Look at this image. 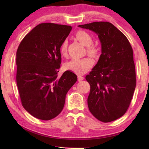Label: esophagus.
Segmentation results:
<instances>
[{
	"label": "esophagus",
	"mask_w": 149,
	"mask_h": 149,
	"mask_svg": "<svg viewBox=\"0 0 149 149\" xmlns=\"http://www.w3.org/2000/svg\"><path fill=\"white\" fill-rule=\"evenodd\" d=\"M84 79V78L83 77V76H78V80L79 81H83Z\"/></svg>",
	"instance_id": "1"
}]
</instances>
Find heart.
<instances>
[{
  "label": "heart",
  "instance_id": "heart-1",
  "mask_svg": "<svg viewBox=\"0 0 149 149\" xmlns=\"http://www.w3.org/2000/svg\"><path fill=\"white\" fill-rule=\"evenodd\" d=\"M76 37L83 45L87 47V52L88 54L93 56H96L99 53V49L96 46L92 45L93 38L91 35L85 31H78L76 34ZM68 43L66 40L61 43L60 47V53L62 56H66L67 54ZM93 65V61L89 58H73L70 61L66 62L65 64V68L74 73L82 74L85 73Z\"/></svg>",
  "mask_w": 149,
  "mask_h": 149
}]
</instances>
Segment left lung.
I'll use <instances>...</instances> for the list:
<instances>
[{
  "label": "left lung",
  "mask_w": 149,
  "mask_h": 149,
  "mask_svg": "<svg viewBox=\"0 0 149 149\" xmlns=\"http://www.w3.org/2000/svg\"><path fill=\"white\" fill-rule=\"evenodd\" d=\"M97 35L101 55L86 76L89 83L88 105L103 123L119 119L127 111L136 86L133 50L127 37L111 23L95 22L78 25Z\"/></svg>",
  "instance_id": "obj_1"
}]
</instances>
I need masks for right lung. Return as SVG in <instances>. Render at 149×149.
Instances as JSON below:
<instances>
[{"label": "right lung", "mask_w": 149, "mask_h": 149, "mask_svg": "<svg viewBox=\"0 0 149 149\" xmlns=\"http://www.w3.org/2000/svg\"><path fill=\"white\" fill-rule=\"evenodd\" d=\"M71 29L69 25L40 24L18 47L16 79L22 104L37 119L48 120L59 114L68 91L77 81V76L68 70L58 77L60 47Z\"/></svg>", "instance_id": "add662e5"}]
</instances>
